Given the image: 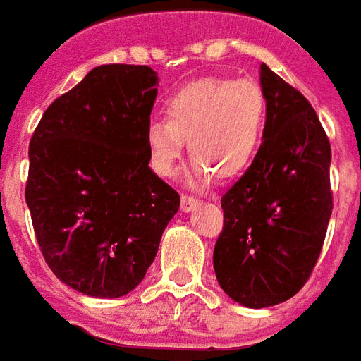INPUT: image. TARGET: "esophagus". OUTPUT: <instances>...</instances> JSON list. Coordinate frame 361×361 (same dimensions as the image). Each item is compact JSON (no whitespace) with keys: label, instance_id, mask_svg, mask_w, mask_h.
Here are the masks:
<instances>
[{"label":"esophagus","instance_id":"34e87169","mask_svg":"<svg viewBox=\"0 0 361 361\" xmlns=\"http://www.w3.org/2000/svg\"><path fill=\"white\" fill-rule=\"evenodd\" d=\"M197 207H199V201H197V199L189 197V195H181V199H180L181 212H193Z\"/></svg>","mask_w":361,"mask_h":361}]
</instances>
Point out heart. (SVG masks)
I'll list each match as a JSON object with an SVG mask.
<instances>
[{"mask_svg": "<svg viewBox=\"0 0 361 361\" xmlns=\"http://www.w3.org/2000/svg\"><path fill=\"white\" fill-rule=\"evenodd\" d=\"M166 120L145 126L149 164L160 178L178 170L185 140L193 159L185 181L208 188L216 176L237 178L250 168L266 130V97L250 80L202 78L181 85L164 99Z\"/></svg>", "mask_w": 361, "mask_h": 361, "instance_id": "b5f03b06", "label": "heart"}]
</instances>
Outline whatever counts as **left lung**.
Returning <instances> with one entry per match:
<instances>
[{
    "label": "left lung",
    "instance_id": "obj_1",
    "mask_svg": "<svg viewBox=\"0 0 361 361\" xmlns=\"http://www.w3.org/2000/svg\"><path fill=\"white\" fill-rule=\"evenodd\" d=\"M260 87L262 145L221 197L224 229L214 247L216 279L247 308L276 306L302 289L333 210L331 145L316 111L264 63Z\"/></svg>",
    "mask_w": 361,
    "mask_h": 361
}]
</instances>
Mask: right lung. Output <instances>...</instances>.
<instances>
[{"label": "right lung", "mask_w": 361, "mask_h": 361, "mask_svg": "<svg viewBox=\"0 0 361 361\" xmlns=\"http://www.w3.org/2000/svg\"><path fill=\"white\" fill-rule=\"evenodd\" d=\"M157 87L149 66H95L53 101L32 135V226L53 274L82 295L135 289L180 208V195L149 166Z\"/></svg>", "instance_id": "add662e5"}]
</instances>
